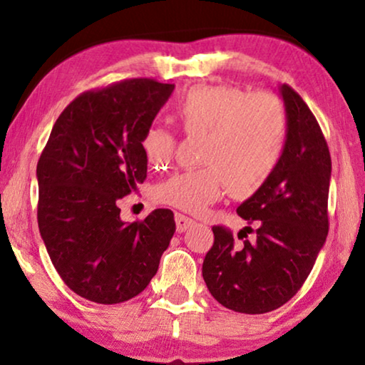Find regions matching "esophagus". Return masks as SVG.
<instances>
[{
	"label": "esophagus",
	"mask_w": 365,
	"mask_h": 365,
	"mask_svg": "<svg viewBox=\"0 0 365 365\" xmlns=\"http://www.w3.org/2000/svg\"><path fill=\"white\" fill-rule=\"evenodd\" d=\"M174 221H176V229H178V232H184V231H187V229L191 227L192 224H194V221H192L191 217L184 216V214H181V212H176V214H174Z\"/></svg>",
	"instance_id": "34e87169"
}]
</instances>
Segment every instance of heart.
<instances>
[{"label": "heart", "mask_w": 365, "mask_h": 365, "mask_svg": "<svg viewBox=\"0 0 365 365\" xmlns=\"http://www.w3.org/2000/svg\"><path fill=\"white\" fill-rule=\"evenodd\" d=\"M176 119L189 136H206L201 164L173 174L158 186V199L186 212H202L229 187L249 196L271 176L282 156L287 119L272 93H247L234 86L196 88L184 98ZM174 138L151 128L143 138L148 161L159 164L173 153Z\"/></svg>", "instance_id": "1"}]
</instances>
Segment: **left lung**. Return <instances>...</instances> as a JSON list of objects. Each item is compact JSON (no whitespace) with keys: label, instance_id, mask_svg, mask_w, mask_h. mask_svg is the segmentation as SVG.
<instances>
[{"label":"left lung","instance_id":"obj_1","mask_svg":"<svg viewBox=\"0 0 365 365\" xmlns=\"http://www.w3.org/2000/svg\"><path fill=\"white\" fill-rule=\"evenodd\" d=\"M287 119L282 156L266 182L237 207L256 229L232 232L214 226L202 262L204 282L219 304L242 314H264L296 296L329 232L331 154L319 123L291 86L279 88ZM255 232L252 240L247 234Z\"/></svg>","mask_w":365,"mask_h":365}]
</instances>
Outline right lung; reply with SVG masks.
Masks as SVG:
<instances>
[{
  "mask_svg": "<svg viewBox=\"0 0 365 365\" xmlns=\"http://www.w3.org/2000/svg\"><path fill=\"white\" fill-rule=\"evenodd\" d=\"M173 89L128 79L83 93L59 114L39 158V232L64 284L88 301L119 304L143 292L176 231L169 209L124 222L116 204L146 179L143 138Z\"/></svg>",
  "mask_w": 365,
  "mask_h": 365,
  "instance_id": "obj_1",
  "label": "right lung"
}]
</instances>
